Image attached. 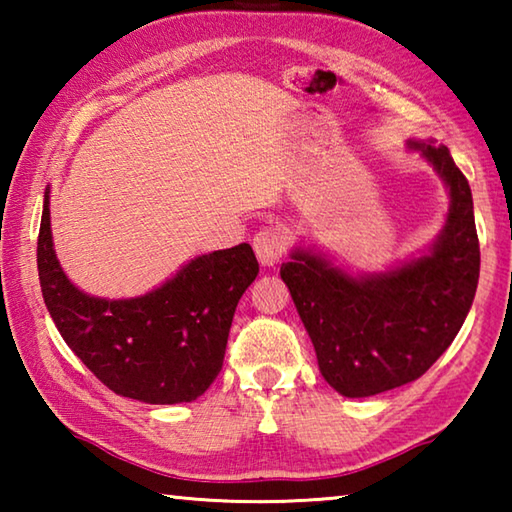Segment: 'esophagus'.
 <instances>
[{
  "label": "esophagus",
  "mask_w": 512,
  "mask_h": 512,
  "mask_svg": "<svg viewBox=\"0 0 512 512\" xmlns=\"http://www.w3.org/2000/svg\"><path fill=\"white\" fill-rule=\"evenodd\" d=\"M255 255L262 266H275L287 253V237L280 228L259 230L253 239Z\"/></svg>",
  "instance_id": "esophagus-1"
}]
</instances>
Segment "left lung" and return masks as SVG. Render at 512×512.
I'll use <instances>...</instances> for the list:
<instances>
[{"label": "left lung", "instance_id": "left-lung-1", "mask_svg": "<svg viewBox=\"0 0 512 512\" xmlns=\"http://www.w3.org/2000/svg\"><path fill=\"white\" fill-rule=\"evenodd\" d=\"M443 180L447 221L422 255L352 275L314 248H293L280 275L314 343L320 375L345 397H370L422 377L465 323L479 284V237L467 178L449 149L409 140Z\"/></svg>", "mask_w": 512, "mask_h": 512}]
</instances>
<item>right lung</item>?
I'll use <instances>...</instances> for the list:
<instances>
[{
  "mask_svg": "<svg viewBox=\"0 0 512 512\" xmlns=\"http://www.w3.org/2000/svg\"><path fill=\"white\" fill-rule=\"evenodd\" d=\"M257 273L253 248L239 244L194 257L144 296H90L60 268L45 192L38 237L42 298L72 352L121 397L146 404L201 397L221 372L237 302Z\"/></svg>",
  "mask_w": 512,
  "mask_h": 512,
  "instance_id": "1",
  "label": "right lung"
}]
</instances>
